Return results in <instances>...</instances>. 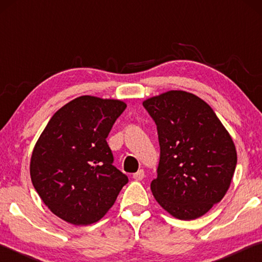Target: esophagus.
<instances>
[{"label":"esophagus","mask_w":262,"mask_h":262,"mask_svg":"<svg viewBox=\"0 0 262 262\" xmlns=\"http://www.w3.org/2000/svg\"><path fill=\"white\" fill-rule=\"evenodd\" d=\"M133 178H134L135 180H142L144 178V171L142 170V168H140L139 171L135 172V173L133 174Z\"/></svg>","instance_id":"1"}]
</instances>
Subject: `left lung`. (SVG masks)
<instances>
[{"instance_id": "obj_1", "label": "left lung", "mask_w": 262, "mask_h": 262, "mask_svg": "<svg viewBox=\"0 0 262 262\" xmlns=\"http://www.w3.org/2000/svg\"><path fill=\"white\" fill-rule=\"evenodd\" d=\"M143 106L156 122L161 147L150 185L154 196L176 219H199L231 184L237 164L232 137L210 106L190 92H163Z\"/></svg>"}]
</instances>
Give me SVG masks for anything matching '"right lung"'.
Instances as JSON below:
<instances>
[{"label": "right lung", "mask_w": 262, "mask_h": 262, "mask_svg": "<svg viewBox=\"0 0 262 262\" xmlns=\"http://www.w3.org/2000/svg\"><path fill=\"white\" fill-rule=\"evenodd\" d=\"M127 107L119 99L81 96L56 111L35 143L32 184L53 214L74 225L103 219L128 183L113 166L106 139Z\"/></svg>", "instance_id": "right-lung-1"}]
</instances>
